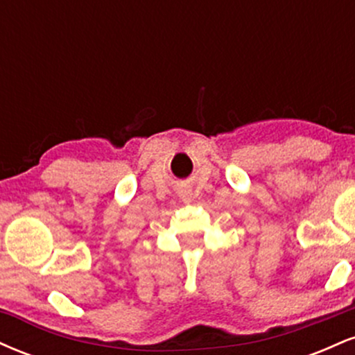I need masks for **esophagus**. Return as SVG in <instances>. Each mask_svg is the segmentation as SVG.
<instances>
[{"instance_id":"34e87169","label":"esophagus","mask_w":355,"mask_h":355,"mask_svg":"<svg viewBox=\"0 0 355 355\" xmlns=\"http://www.w3.org/2000/svg\"><path fill=\"white\" fill-rule=\"evenodd\" d=\"M180 197H182L185 202H189V200H190V191H182Z\"/></svg>"}]
</instances>
